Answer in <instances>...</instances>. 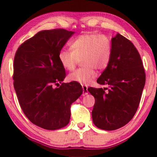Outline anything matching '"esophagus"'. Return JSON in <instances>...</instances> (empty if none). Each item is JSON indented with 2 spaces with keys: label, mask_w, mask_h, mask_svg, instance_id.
<instances>
[{
  "label": "esophagus",
  "mask_w": 157,
  "mask_h": 157,
  "mask_svg": "<svg viewBox=\"0 0 157 157\" xmlns=\"http://www.w3.org/2000/svg\"><path fill=\"white\" fill-rule=\"evenodd\" d=\"M88 93H89V91H88L87 86H82V94H83V96L88 94Z\"/></svg>",
  "instance_id": "obj_1"
}]
</instances>
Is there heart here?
<instances>
[{"mask_svg": "<svg viewBox=\"0 0 157 157\" xmlns=\"http://www.w3.org/2000/svg\"><path fill=\"white\" fill-rule=\"evenodd\" d=\"M71 49H63L59 60L63 67L72 71L82 61L83 67L68 75L71 82L88 85L97 76L96 69L102 71L109 66L112 54L110 40L100 34H84L75 38L70 45Z\"/></svg>", "mask_w": 157, "mask_h": 157, "instance_id": "1", "label": "heart"}]
</instances>
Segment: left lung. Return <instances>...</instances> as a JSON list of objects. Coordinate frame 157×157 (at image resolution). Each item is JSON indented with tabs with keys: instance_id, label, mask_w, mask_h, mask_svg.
<instances>
[{
	"instance_id": "1",
	"label": "left lung",
	"mask_w": 157,
	"mask_h": 157,
	"mask_svg": "<svg viewBox=\"0 0 157 157\" xmlns=\"http://www.w3.org/2000/svg\"><path fill=\"white\" fill-rule=\"evenodd\" d=\"M112 54L108 67L97 79L110 89H88L95 98L92 120L95 125L113 131L125 125L136 113L145 83L140 54L129 40L117 34L111 39Z\"/></svg>"
}]
</instances>
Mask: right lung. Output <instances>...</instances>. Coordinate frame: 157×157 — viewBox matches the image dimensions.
Returning <instances> with one entry per match:
<instances>
[{"label": "right lung", "instance_id": "add662e5", "mask_svg": "<svg viewBox=\"0 0 157 157\" xmlns=\"http://www.w3.org/2000/svg\"><path fill=\"white\" fill-rule=\"evenodd\" d=\"M74 33L63 29L40 31L23 43L15 55L13 84L20 105L32 123L46 130L68 125L71 104L82 93L78 82L61 83L66 71L59 53ZM56 84L60 87H54Z\"/></svg>", "mask_w": 157, "mask_h": 157}]
</instances>
